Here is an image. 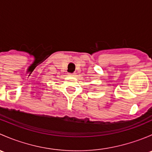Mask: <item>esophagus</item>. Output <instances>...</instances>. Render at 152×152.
Returning <instances> with one entry per match:
<instances>
[{
	"mask_svg": "<svg viewBox=\"0 0 152 152\" xmlns=\"http://www.w3.org/2000/svg\"><path fill=\"white\" fill-rule=\"evenodd\" d=\"M68 76H74V73H68Z\"/></svg>",
	"mask_w": 152,
	"mask_h": 152,
	"instance_id": "esophagus-1",
	"label": "esophagus"
}]
</instances>
